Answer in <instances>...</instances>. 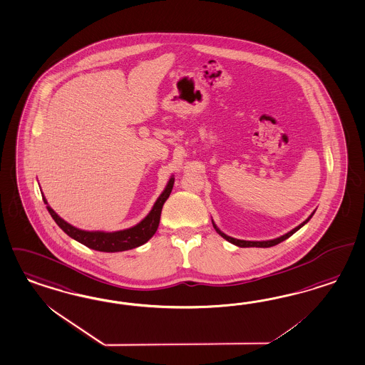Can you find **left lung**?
<instances>
[{"label": "left lung", "instance_id": "1", "mask_svg": "<svg viewBox=\"0 0 365 365\" xmlns=\"http://www.w3.org/2000/svg\"><path fill=\"white\" fill-rule=\"evenodd\" d=\"M314 213V212H313ZM312 215L308 217V219L305 220L304 222H302L299 227H296L294 230H292L291 232H288V233H285L284 236H282V237H277V239L274 240H268V241H245V240H237V239H233V237H230V236H227L225 233H222L221 230L215 225V222L212 221V224H213V227H215V230H216V232L219 233L220 236L221 237H224V239L227 240V241H230V242H232V244H235V245H237V247H240V248H248V247H256V248H269V247H273V245H277V244H280L282 241H284V240L288 239V237H291L292 235L294 233V232H297V230H300L302 228V225H305L309 220L312 219Z\"/></svg>", "mask_w": 365, "mask_h": 365}]
</instances>
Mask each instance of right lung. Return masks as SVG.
Wrapping results in <instances>:
<instances>
[{
  "mask_svg": "<svg viewBox=\"0 0 365 365\" xmlns=\"http://www.w3.org/2000/svg\"><path fill=\"white\" fill-rule=\"evenodd\" d=\"M175 184V178H172L168 181L165 190L161 193V196L157 198L155 205L149 215L141 222H138L135 227L129 230H117V232H88L76 228L73 225L63 221L49 205L48 201L43 198V202L46 204V209L49 210L53 220L57 222V225L72 239L83 244L88 248L100 252H123V250H133L143 244H145L156 233L163 205L167 201L172 187Z\"/></svg>",
  "mask_w": 365,
  "mask_h": 365,
  "instance_id": "right-lung-1",
  "label": "right lung"
}]
</instances>
